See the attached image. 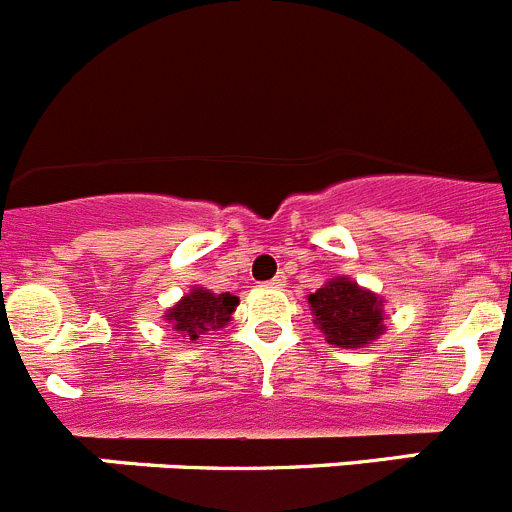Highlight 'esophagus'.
I'll return each instance as SVG.
<instances>
[{
	"label": "esophagus",
	"mask_w": 512,
	"mask_h": 512,
	"mask_svg": "<svg viewBox=\"0 0 512 512\" xmlns=\"http://www.w3.org/2000/svg\"><path fill=\"white\" fill-rule=\"evenodd\" d=\"M266 284H269V287H274V289H279V287H284V277H282V274H277V277L269 279Z\"/></svg>",
	"instance_id": "1"
}]
</instances>
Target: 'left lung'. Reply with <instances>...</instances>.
<instances>
[{
    "mask_svg": "<svg viewBox=\"0 0 512 512\" xmlns=\"http://www.w3.org/2000/svg\"><path fill=\"white\" fill-rule=\"evenodd\" d=\"M307 302L325 341L341 348H361L384 330L382 300L348 279H333L307 297Z\"/></svg>",
    "mask_w": 512,
    "mask_h": 512,
    "instance_id": "8db88e82",
    "label": "left lung"
}]
</instances>
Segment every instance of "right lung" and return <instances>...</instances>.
<instances>
[{"label": "right lung", "instance_id": "right-lung-1", "mask_svg": "<svg viewBox=\"0 0 512 512\" xmlns=\"http://www.w3.org/2000/svg\"><path fill=\"white\" fill-rule=\"evenodd\" d=\"M235 305H238V297H233L230 292L212 295L207 289L197 287L179 305L171 307L166 320L176 330H182L189 341H197V338L210 333V330L223 328L230 320V312L235 310Z\"/></svg>", "mask_w": 512, "mask_h": 512}]
</instances>
